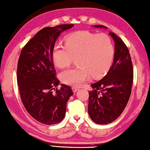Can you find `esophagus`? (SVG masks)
Here are the masks:
<instances>
[{"mask_svg": "<svg viewBox=\"0 0 150 150\" xmlns=\"http://www.w3.org/2000/svg\"><path fill=\"white\" fill-rule=\"evenodd\" d=\"M71 89H72L74 93H76V92L78 90H79V88L76 87H71Z\"/></svg>", "mask_w": 150, "mask_h": 150, "instance_id": "obj_1", "label": "esophagus"}]
</instances>
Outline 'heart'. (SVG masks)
Here are the masks:
<instances>
[{"mask_svg":"<svg viewBox=\"0 0 150 150\" xmlns=\"http://www.w3.org/2000/svg\"><path fill=\"white\" fill-rule=\"evenodd\" d=\"M114 57V48L107 35L79 31L69 34L65 44L55 45L52 60L58 67H68L76 59L75 68L61 71V81L65 85L81 87L90 79H99L107 72Z\"/></svg>","mask_w":150,"mask_h":150,"instance_id":"1","label":"heart"}]
</instances>
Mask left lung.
<instances>
[{
  "mask_svg": "<svg viewBox=\"0 0 150 150\" xmlns=\"http://www.w3.org/2000/svg\"><path fill=\"white\" fill-rule=\"evenodd\" d=\"M96 28H107L103 25ZM109 35L115 42L113 63L103 79L92 84L89 92L88 112L98 124H107L122 113L130 98L133 82V67L126 45L114 33Z\"/></svg>",
  "mask_w": 150,
  "mask_h": 150,
  "instance_id": "1",
  "label": "left lung"
}]
</instances>
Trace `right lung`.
I'll return each mask as SVG.
<instances>
[{
  "mask_svg": "<svg viewBox=\"0 0 150 150\" xmlns=\"http://www.w3.org/2000/svg\"><path fill=\"white\" fill-rule=\"evenodd\" d=\"M74 24H61L40 30L22 49L18 62L17 81L22 104L35 120L42 124L60 123L73 91L56 77L52 50L61 33Z\"/></svg>",
  "mask_w": 150,
  "mask_h": 150,
  "instance_id": "1",
  "label": "right lung"
}]
</instances>
